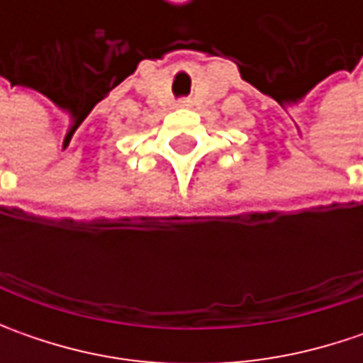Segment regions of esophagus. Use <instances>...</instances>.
Listing matches in <instances>:
<instances>
[{"label":"esophagus","instance_id":"esophagus-1","mask_svg":"<svg viewBox=\"0 0 363 363\" xmlns=\"http://www.w3.org/2000/svg\"><path fill=\"white\" fill-rule=\"evenodd\" d=\"M177 108H188L189 106V101H179V103H177Z\"/></svg>","mask_w":363,"mask_h":363}]
</instances>
